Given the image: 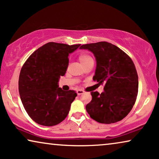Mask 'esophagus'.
Wrapping results in <instances>:
<instances>
[{
  "instance_id": "esophagus-1",
  "label": "esophagus",
  "mask_w": 159,
  "mask_h": 159,
  "mask_svg": "<svg viewBox=\"0 0 159 159\" xmlns=\"http://www.w3.org/2000/svg\"><path fill=\"white\" fill-rule=\"evenodd\" d=\"M84 92V91L82 90H77V93L78 95H80L83 94Z\"/></svg>"
}]
</instances>
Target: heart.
Wrapping results in <instances>:
<instances>
[{
	"instance_id": "1",
	"label": "heart",
	"mask_w": 159,
	"mask_h": 159,
	"mask_svg": "<svg viewBox=\"0 0 159 159\" xmlns=\"http://www.w3.org/2000/svg\"><path fill=\"white\" fill-rule=\"evenodd\" d=\"M78 59H79L82 65H84L87 62L90 61H93V58L88 53H81L79 56V57H78Z\"/></svg>"
}]
</instances>
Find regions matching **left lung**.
Segmentation results:
<instances>
[{
    "label": "left lung",
    "mask_w": 159,
    "mask_h": 159,
    "mask_svg": "<svg viewBox=\"0 0 159 159\" xmlns=\"http://www.w3.org/2000/svg\"><path fill=\"white\" fill-rule=\"evenodd\" d=\"M94 54L97 66L93 80L104 84V91L91 92L92 101L86 106L90 116L102 124L121 121L130 112L138 93V76L131 58L108 42L82 45Z\"/></svg>",
    "instance_id": "1"
}]
</instances>
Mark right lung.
Listing matches in <instances>:
<instances>
[{"label":"right lung","instance_id":"obj_1","mask_svg":"<svg viewBox=\"0 0 159 159\" xmlns=\"http://www.w3.org/2000/svg\"><path fill=\"white\" fill-rule=\"evenodd\" d=\"M80 44L48 43L36 50L21 67L19 92L24 108L32 120L51 127L64 120L77 94L58 88L61 76L66 74L69 54Z\"/></svg>","mask_w":159,"mask_h":159}]
</instances>
